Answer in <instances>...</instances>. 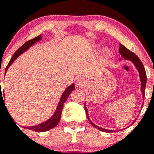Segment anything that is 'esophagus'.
I'll list each match as a JSON object with an SVG mask.
<instances>
[{
	"label": "esophagus",
	"mask_w": 154,
	"mask_h": 154,
	"mask_svg": "<svg viewBox=\"0 0 154 154\" xmlns=\"http://www.w3.org/2000/svg\"><path fill=\"white\" fill-rule=\"evenodd\" d=\"M86 83V80H85L83 78H81V77H80V78H78L77 80H76V84H77V86H80V87H82V86H85Z\"/></svg>",
	"instance_id": "esophagus-1"
}]
</instances>
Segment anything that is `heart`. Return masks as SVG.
Masks as SVG:
<instances>
[{
	"mask_svg": "<svg viewBox=\"0 0 154 154\" xmlns=\"http://www.w3.org/2000/svg\"><path fill=\"white\" fill-rule=\"evenodd\" d=\"M97 50H98V49L100 48L99 46H97L96 47ZM111 50H110L109 47H106V48H104V50H103V55H104V56H106V57H108V56H110V55H111Z\"/></svg>",
	"mask_w": 154,
	"mask_h": 154,
	"instance_id": "obj_1",
	"label": "heart"
}]
</instances>
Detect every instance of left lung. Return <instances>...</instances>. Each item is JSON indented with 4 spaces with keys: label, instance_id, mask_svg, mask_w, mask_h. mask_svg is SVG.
Listing matches in <instances>:
<instances>
[{
    "label": "left lung",
    "instance_id": "1",
    "mask_svg": "<svg viewBox=\"0 0 154 154\" xmlns=\"http://www.w3.org/2000/svg\"><path fill=\"white\" fill-rule=\"evenodd\" d=\"M119 53L121 55V57L123 59H125L126 60H129L132 62V63L135 65V68H137L138 70V73H139V76H140V80H141V91L142 92V97L143 99L144 98V94H145V86H146V83H147V75H146V72H145V69H144V67L143 65L142 62L141 61L138 59V56L135 54L134 53H132V51H130L129 50H128L127 48L124 47L122 44H120V49H119ZM143 106V105H142ZM85 107V110H86V116H87V118L89 120V123L92 125V126H94L95 128L98 129V130L102 131V132H113V131L112 130H108V129H102L101 127H99V126H96V125L94 124L92 121L90 120L89 117V113H88V110L86 109V104L84 106ZM135 122V120H134L132 124Z\"/></svg>",
    "mask_w": 154,
    "mask_h": 154
}]
</instances>
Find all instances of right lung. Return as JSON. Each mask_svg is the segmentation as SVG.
Masks as SVG:
<instances>
[{"label": "right lung", "instance_id": "1", "mask_svg": "<svg viewBox=\"0 0 154 154\" xmlns=\"http://www.w3.org/2000/svg\"><path fill=\"white\" fill-rule=\"evenodd\" d=\"M41 35L37 36V37L33 38L32 40H30V41H27V42L25 43V44H24L23 45L20 47V48L18 49V50H16V53H14V55L13 56V57L11 58V59H10V62H9L8 65H7V68H6L5 73L7 72V69L9 68V67H10V65L13 63V62H14V61L16 60V59H17V58L19 57L21 54H22V53H23L24 52L26 51L28 49H29V47H31V46L34 45L36 42L41 41ZM74 89H75V86H74V84L73 83V84H71V86H69L66 89H65V91L63 92L62 97H61L60 101H59V104H58L57 108H56V112H55L54 114H53L48 120H47V121H45L44 123H41V124H39V125H37V126H28V127H25V129H30V130L34 131V132H46V131L50 130V129H53V128H54L55 126H57L58 123H59V121H60L61 115H62V109H63L64 103L65 102V101L67 100L68 97L69 96V95L71 94V92H72ZM1 96L3 97L1 92L0 93V97ZM3 101H4V99H3Z\"/></svg>", "mask_w": 154, "mask_h": 154}]
</instances>
